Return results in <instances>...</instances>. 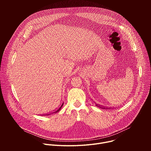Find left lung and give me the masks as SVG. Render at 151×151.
I'll return each instance as SVG.
<instances>
[{"instance_id":"obj_1","label":"left lung","mask_w":151,"mask_h":151,"mask_svg":"<svg viewBox=\"0 0 151 151\" xmlns=\"http://www.w3.org/2000/svg\"><path fill=\"white\" fill-rule=\"evenodd\" d=\"M96 106H97V107H100V108H101V109H107V107H103V106H100V105H99V104H96Z\"/></svg>"}]
</instances>
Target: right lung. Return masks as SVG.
<instances>
[{
  "label": "right lung",
  "mask_w": 151,
  "mask_h": 151,
  "mask_svg": "<svg viewBox=\"0 0 151 151\" xmlns=\"http://www.w3.org/2000/svg\"><path fill=\"white\" fill-rule=\"evenodd\" d=\"M63 104H64V103H63L60 105V106H59L57 109H55V111H53V112H50V113H48V114H44V115H51V114H54V113H57V112H58L61 109V107L63 106Z\"/></svg>",
  "instance_id": "obj_1"
}]
</instances>
